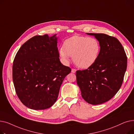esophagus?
I'll list each match as a JSON object with an SVG mask.
<instances>
[{
    "label": "esophagus",
    "instance_id": "esophagus-1",
    "mask_svg": "<svg viewBox=\"0 0 134 134\" xmlns=\"http://www.w3.org/2000/svg\"><path fill=\"white\" fill-rule=\"evenodd\" d=\"M76 71V70L75 69H72V70H71V72L73 73H75Z\"/></svg>",
    "mask_w": 134,
    "mask_h": 134
}]
</instances>
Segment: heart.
I'll return each mask as SVG.
<instances>
[{
	"mask_svg": "<svg viewBox=\"0 0 134 134\" xmlns=\"http://www.w3.org/2000/svg\"><path fill=\"white\" fill-rule=\"evenodd\" d=\"M100 51V43L96 38L75 35L65 41L59 52L64 62H68L73 55V61L77 66L87 68L96 62Z\"/></svg>",
	"mask_w": 134,
	"mask_h": 134,
	"instance_id": "obj_1",
	"label": "heart"
}]
</instances>
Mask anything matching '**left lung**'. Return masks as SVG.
I'll return each mask as SVG.
<instances>
[{"instance_id": "8db88e82", "label": "left lung", "mask_w": 134, "mask_h": 134, "mask_svg": "<svg viewBox=\"0 0 134 134\" xmlns=\"http://www.w3.org/2000/svg\"><path fill=\"white\" fill-rule=\"evenodd\" d=\"M86 34L94 36L99 41L100 51L92 66L76 71V82L86 102L101 104L111 99L121 88L127 67V57L116 37L104 34Z\"/></svg>"}]
</instances>
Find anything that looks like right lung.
Listing matches in <instances>:
<instances>
[{
    "mask_svg": "<svg viewBox=\"0 0 134 134\" xmlns=\"http://www.w3.org/2000/svg\"><path fill=\"white\" fill-rule=\"evenodd\" d=\"M58 38L56 34L35 36L22 46L14 59V86L19 99L28 108L51 107L63 80L71 71L60 61Z\"/></svg>",
    "mask_w": 134,
    "mask_h": 134,
    "instance_id": "1",
    "label": "right lung"
}]
</instances>
